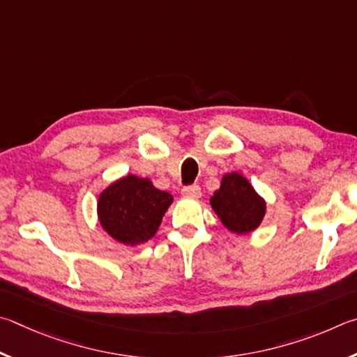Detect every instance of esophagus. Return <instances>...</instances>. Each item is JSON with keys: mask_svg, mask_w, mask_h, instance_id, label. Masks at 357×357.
<instances>
[{"mask_svg": "<svg viewBox=\"0 0 357 357\" xmlns=\"http://www.w3.org/2000/svg\"><path fill=\"white\" fill-rule=\"evenodd\" d=\"M182 195L185 197H191V199H199L202 196V191H201V186L199 185H190V186H185L182 190Z\"/></svg>", "mask_w": 357, "mask_h": 357, "instance_id": "obj_1", "label": "esophagus"}]
</instances>
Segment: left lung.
Wrapping results in <instances>:
<instances>
[{
  "mask_svg": "<svg viewBox=\"0 0 357 357\" xmlns=\"http://www.w3.org/2000/svg\"><path fill=\"white\" fill-rule=\"evenodd\" d=\"M211 208L230 232L246 235L264 221L266 204L238 172L226 174L210 199Z\"/></svg>",
  "mask_w": 357,
  "mask_h": 357,
  "instance_id": "left-lung-1",
  "label": "left lung"
}]
</instances>
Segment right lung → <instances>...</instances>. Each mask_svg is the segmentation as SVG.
Returning a JSON list of instances; mask_svg holds the SVG:
<instances>
[{
  "label": "right lung",
  "mask_w": 357,
  "mask_h": 357,
  "mask_svg": "<svg viewBox=\"0 0 357 357\" xmlns=\"http://www.w3.org/2000/svg\"><path fill=\"white\" fill-rule=\"evenodd\" d=\"M172 201L169 192L155 188L149 178L128 174L100 192V226L122 245H141L155 236Z\"/></svg>",
  "instance_id": "right-lung-1"
}]
</instances>
